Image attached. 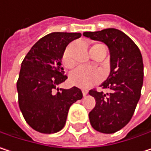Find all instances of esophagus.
Instances as JSON below:
<instances>
[{
	"instance_id": "34e87169",
	"label": "esophagus",
	"mask_w": 151,
	"mask_h": 151,
	"mask_svg": "<svg viewBox=\"0 0 151 151\" xmlns=\"http://www.w3.org/2000/svg\"><path fill=\"white\" fill-rule=\"evenodd\" d=\"M87 93H88V91H87V90H86V89H83V90H82V93H83V96H86V95L87 94Z\"/></svg>"
}]
</instances>
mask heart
<instances>
[{
	"label": "heart",
	"instance_id": "1",
	"mask_svg": "<svg viewBox=\"0 0 151 151\" xmlns=\"http://www.w3.org/2000/svg\"><path fill=\"white\" fill-rule=\"evenodd\" d=\"M102 45L97 44L91 48L93 49L95 47L101 46ZM62 64L65 68H72L74 65V62L71 56L70 47L66 48L62 56ZM102 79L101 73L96 69L86 68L84 66H78L75 70H73L69 77V80L71 84L80 88H89L93 85L101 82Z\"/></svg>",
	"mask_w": 151,
	"mask_h": 151
}]
</instances>
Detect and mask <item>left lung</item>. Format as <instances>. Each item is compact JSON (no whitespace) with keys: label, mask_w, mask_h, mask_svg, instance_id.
Masks as SVG:
<instances>
[{"label":"left lung","mask_w":151,"mask_h":151,"mask_svg":"<svg viewBox=\"0 0 151 151\" xmlns=\"http://www.w3.org/2000/svg\"><path fill=\"white\" fill-rule=\"evenodd\" d=\"M83 36L103 42L110 52V74L101 86L110 93L89 91L96 101L89 113L90 123L101 133H115L129 122L140 99L143 83L142 57L136 44L119 29L84 32Z\"/></svg>","instance_id":"obj_1"}]
</instances>
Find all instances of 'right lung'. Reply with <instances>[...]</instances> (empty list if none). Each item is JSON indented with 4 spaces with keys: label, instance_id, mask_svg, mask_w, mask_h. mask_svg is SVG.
<instances>
[{
    "label": "right lung",
    "instance_id": "right-lung-1",
    "mask_svg": "<svg viewBox=\"0 0 151 151\" xmlns=\"http://www.w3.org/2000/svg\"><path fill=\"white\" fill-rule=\"evenodd\" d=\"M80 33L53 32L38 40L25 56L16 83L18 103L26 122L36 131L52 134L65 124L70 106L83 97L78 87L58 89L65 75L61 59Z\"/></svg>",
    "mask_w": 151,
    "mask_h": 151
}]
</instances>
